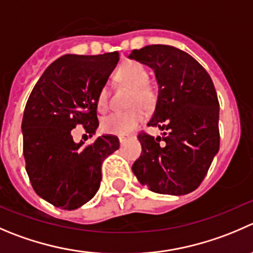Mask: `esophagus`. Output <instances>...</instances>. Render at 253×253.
I'll list each match as a JSON object with an SVG mask.
<instances>
[{
    "label": "esophagus",
    "mask_w": 253,
    "mask_h": 253,
    "mask_svg": "<svg viewBox=\"0 0 253 253\" xmlns=\"http://www.w3.org/2000/svg\"><path fill=\"white\" fill-rule=\"evenodd\" d=\"M127 138H128V137H126V136H120V137H119V139H120V143H124V142L126 141Z\"/></svg>",
    "instance_id": "34e87169"
}]
</instances>
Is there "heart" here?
Masks as SVG:
<instances>
[{
  "mask_svg": "<svg viewBox=\"0 0 253 253\" xmlns=\"http://www.w3.org/2000/svg\"><path fill=\"white\" fill-rule=\"evenodd\" d=\"M115 79L120 84L132 87L129 106L127 111H116L105 117L101 122V127L105 132L111 134L131 133L144 121V110L152 109L156 104V91L153 86L148 84L149 75L146 68L137 61H126L115 73ZM96 106L100 112H105L109 109V89L102 86L97 94Z\"/></svg>",
  "mask_w": 253,
  "mask_h": 253,
  "instance_id": "b5f03b06",
  "label": "heart"
}]
</instances>
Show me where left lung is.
<instances>
[{"instance_id":"1","label":"left lung","mask_w":253,"mask_h":253,"mask_svg":"<svg viewBox=\"0 0 253 253\" xmlns=\"http://www.w3.org/2000/svg\"><path fill=\"white\" fill-rule=\"evenodd\" d=\"M128 58L154 70L158 97L147 126L166 131L157 138L138 134L142 153L132 171L151 192L192 193L220 147L219 100L211 78L192 55L171 45L134 49Z\"/></svg>"}]
</instances>
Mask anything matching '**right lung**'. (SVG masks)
Listing matches in <instances>:
<instances>
[{
    "instance_id": "obj_1",
    "label": "right lung",
    "mask_w": 253,
    "mask_h": 253,
    "mask_svg": "<svg viewBox=\"0 0 253 253\" xmlns=\"http://www.w3.org/2000/svg\"><path fill=\"white\" fill-rule=\"evenodd\" d=\"M119 53L67 54L53 61L32 90L22 120L26 170L34 192L56 208L75 210L100 188L101 164L120 141L100 136L84 147L72 129L83 125L90 136L99 120L96 99L119 61Z\"/></svg>"
}]
</instances>
